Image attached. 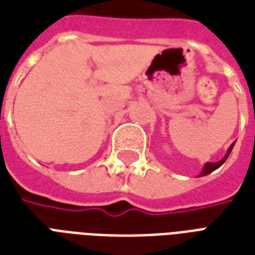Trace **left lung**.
<instances>
[{
    "label": "left lung",
    "mask_w": 255,
    "mask_h": 255,
    "mask_svg": "<svg viewBox=\"0 0 255 255\" xmlns=\"http://www.w3.org/2000/svg\"><path fill=\"white\" fill-rule=\"evenodd\" d=\"M234 143H231V146H230L229 150H227V153H226V156L223 157V158H222L221 161H218V162H206V165H204V168H203V171L200 172V173H199V177H200V176L208 175V173H211V172H214V171H215V169H218V168H219V166H221V165H223L226 160H227V157L230 156V153H231V150H233V148H234Z\"/></svg>",
    "instance_id": "8db88e82"
}]
</instances>
